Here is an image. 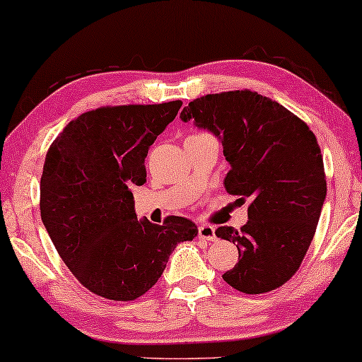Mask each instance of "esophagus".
Returning <instances> with one entry per match:
<instances>
[{"label": "esophagus", "mask_w": 362, "mask_h": 362, "mask_svg": "<svg viewBox=\"0 0 362 362\" xmlns=\"http://www.w3.org/2000/svg\"><path fill=\"white\" fill-rule=\"evenodd\" d=\"M199 240H204V242H212L216 240V229L212 226H207V224H202L199 226Z\"/></svg>", "instance_id": "esophagus-1"}]
</instances>
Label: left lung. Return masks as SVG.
<instances>
[{
	"label": "left lung",
	"mask_w": 362,
	"mask_h": 362,
	"mask_svg": "<svg viewBox=\"0 0 362 362\" xmlns=\"http://www.w3.org/2000/svg\"><path fill=\"white\" fill-rule=\"evenodd\" d=\"M180 118L217 136L230 165L227 192L250 199L240 232L229 226L216 230L239 250V262L222 279L249 295L279 288L300 269L326 199L313 132L284 105L250 90L196 98Z\"/></svg>",
	"instance_id": "obj_1"
}]
</instances>
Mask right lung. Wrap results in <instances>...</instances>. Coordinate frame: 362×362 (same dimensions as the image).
Listing matches in <instances>:
<instances>
[{
	"instance_id": "add662e5",
	"label": "right lung",
	"mask_w": 362,
	"mask_h": 362,
	"mask_svg": "<svg viewBox=\"0 0 362 362\" xmlns=\"http://www.w3.org/2000/svg\"><path fill=\"white\" fill-rule=\"evenodd\" d=\"M181 100L103 107L69 123L49 148L41 177V219L81 284L117 301L146 293L180 242L197 226L170 216L136 219L132 187L146 181L145 158L175 120Z\"/></svg>"
}]
</instances>
